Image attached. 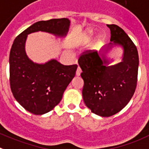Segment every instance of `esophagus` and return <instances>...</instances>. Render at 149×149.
Instances as JSON below:
<instances>
[{
  "instance_id": "1",
  "label": "esophagus",
  "mask_w": 149,
  "mask_h": 149,
  "mask_svg": "<svg viewBox=\"0 0 149 149\" xmlns=\"http://www.w3.org/2000/svg\"><path fill=\"white\" fill-rule=\"evenodd\" d=\"M81 69L79 68V67H78L77 70H76V76H80V74H81Z\"/></svg>"
}]
</instances>
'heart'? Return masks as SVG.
I'll use <instances>...</instances> for the list:
<instances>
[{"label": "heart", "instance_id": "1", "mask_svg": "<svg viewBox=\"0 0 149 149\" xmlns=\"http://www.w3.org/2000/svg\"><path fill=\"white\" fill-rule=\"evenodd\" d=\"M93 35H94V33H93V31L92 29H87L86 31L84 32L82 34V36H81V41H82L83 43L90 42V41H91V39L93 38ZM102 36H99L97 37V38H96V41H97L98 42L102 41Z\"/></svg>", "mask_w": 149, "mask_h": 149}]
</instances>
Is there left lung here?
I'll return each mask as SVG.
<instances>
[{
	"mask_svg": "<svg viewBox=\"0 0 149 149\" xmlns=\"http://www.w3.org/2000/svg\"><path fill=\"white\" fill-rule=\"evenodd\" d=\"M111 42L100 52L83 53L79 65L84 80L83 100L91 112L103 117L116 114L129 102L137 81L139 56L136 46L122 28L108 24ZM113 46L123 47L121 63L109 65L107 57Z\"/></svg>",
	"mask_w": 149,
	"mask_h": 149,
	"instance_id": "left-lung-1",
	"label": "left lung"
}]
</instances>
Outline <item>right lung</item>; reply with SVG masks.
Returning a JSON list of instances; mask_svg holds the SVG:
<instances>
[{"label": "right lung", "mask_w": 149, "mask_h": 149, "mask_svg": "<svg viewBox=\"0 0 149 149\" xmlns=\"http://www.w3.org/2000/svg\"><path fill=\"white\" fill-rule=\"evenodd\" d=\"M70 21L57 18L35 23L15 39L9 53V81L16 101L36 115L47 113L60 102L63 93L76 75L77 65H64L56 59L38 64L25 50L27 36L45 32L57 37L67 36Z\"/></svg>", "instance_id": "1"}]
</instances>
